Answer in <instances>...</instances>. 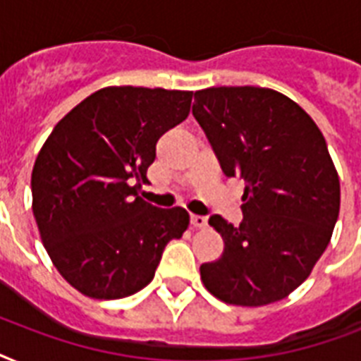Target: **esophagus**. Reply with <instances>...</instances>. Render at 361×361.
Returning <instances> with one entry per match:
<instances>
[{
    "label": "esophagus",
    "mask_w": 361,
    "mask_h": 361,
    "mask_svg": "<svg viewBox=\"0 0 361 361\" xmlns=\"http://www.w3.org/2000/svg\"><path fill=\"white\" fill-rule=\"evenodd\" d=\"M191 225L195 228H204V226L208 225V219L202 217V215H191Z\"/></svg>",
    "instance_id": "34e87169"
}]
</instances>
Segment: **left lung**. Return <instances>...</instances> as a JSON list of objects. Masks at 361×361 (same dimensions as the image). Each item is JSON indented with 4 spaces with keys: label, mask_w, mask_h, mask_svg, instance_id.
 Returning a JSON list of instances; mask_svg holds the SVG:
<instances>
[{
    "label": "left lung",
    "mask_w": 361,
    "mask_h": 361,
    "mask_svg": "<svg viewBox=\"0 0 361 361\" xmlns=\"http://www.w3.org/2000/svg\"><path fill=\"white\" fill-rule=\"evenodd\" d=\"M192 116L223 174L245 181L240 226L209 217L225 251L200 266L202 283L234 305L283 300L307 279L339 215L341 189L324 136L292 99L266 87L197 92Z\"/></svg>",
    "instance_id": "1"
}]
</instances>
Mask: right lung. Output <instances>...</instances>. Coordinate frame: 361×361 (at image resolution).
<instances>
[{
    "mask_svg": "<svg viewBox=\"0 0 361 361\" xmlns=\"http://www.w3.org/2000/svg\"><path fill=\"white\" fill-rule=\"evenodd\" d=\"M192 92L104 87L59 121L31 174L33 215L48 257L76 290L118 300L142 290L170 240L189 226L183 208L138 197L161 135L185 120Z\"/></svg>",
    "mask_w": 361,
    "mask_h": 361,
    "instance_id": "1",
    "label": "right lung"
}]
</instances>
